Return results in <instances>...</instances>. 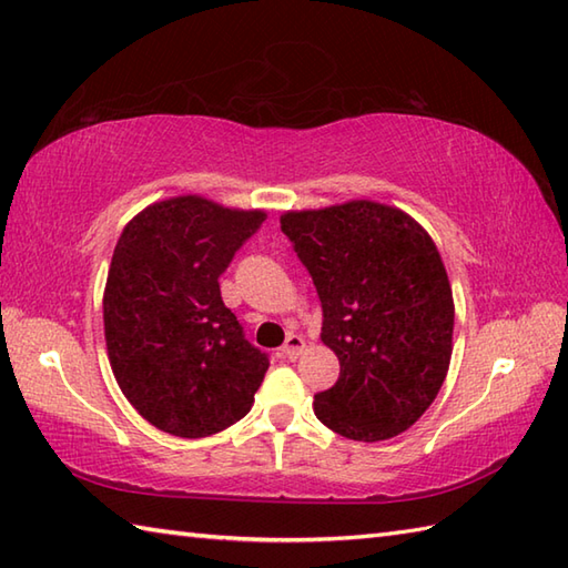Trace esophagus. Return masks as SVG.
Segmentation results:
<instances>
[{"mask_svg": "<svg viewBox=\"0 0 568 568\" xmlns=\"http://www.w3.org/2000/svg\"><path fill=\"white\" fill-rule=\"evenodd\" d=\"M303 348H305V339L300 334H291L285 339V344H283V348H281V354L285 356V358H297L300 354H303Z\"/></svg>", "mask_w": 568, "mask_h": 568, "instance_id": "1", "label": "esophagus"}]
</instances>
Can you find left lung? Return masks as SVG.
Masks as SVG:
<instances>
[{
    "label": "left lung",
    "mask_w": 568,
    "mask_h": 568,
    "mask_svg": "<svg viewBox=\"0 0 568 568\" xmlns=\"http://www.w3.org/2000/svg\"><path fill=\"white\" fill-rule=\"evenodd\" d=\"M322 303V342L339 381L315 415L346 439L381 442L413 427L449 371L454 300L444 263L413 216L346 202L281 216Z\"/></svg>",
    "instance_id": "obj_1"
}]
</instances>
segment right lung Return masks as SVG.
<instances>
[{
    "mask_svg": "<svg viewBox=\"0 0 568 568\" xmlns=\"http://www.w3.org/2000/svg\"><path fill=\"white\" fill-rule=\"evenodd\" d=\"M263 220L187 195L151 204L119 236L104 287L106 352L153 427L200 439L251 409L271 361L224 305L220 275Z\"/></svg>",
    "mask_w": 568,
    "mask_h": 568,
    "instance_id": "obj_1",
    "label": "right lung"
}]
</instances>
